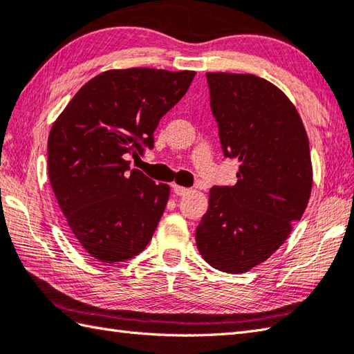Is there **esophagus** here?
I'll use <instances>...</instances> for the list:
<instances>
[{"instance_id": "obj_1", "label": "esophagus", "mask_w": 354, "mask_h": 354, "mask_svg": "<svg viewBox=\"0 0 354 354\" xmlns=\"http://www.w3.org/2000/svg\"><path fill=\"white\" fill-rule=\"evenodd\" d=\"M172 191H174L176 196H185L189 192L188 188H185V186H178V185H172Z\"/></svg>"}]
</instances>
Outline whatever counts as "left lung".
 Wrapping results in <instances>:
<instances>
[{
	"label": "left lung",
	"mask_w": 354,
	"mask_h": 354,
	"mask_svg": "<svg viewBox=\"0 0 354 354\" xmlns=\"http://www.w3.org/2000/svg\"><path fill=\"white\" fill-rule=\"evenodd\" d=\"M225 157L239 165L234 186H214L196 230L216 270L246 272L274 254L308 205L313 166L295 104L252 73H206Z\"/></svg>",
	"instance_id": "8db88e82"
}]
</instances>
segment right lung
Returning a JSON list of instances; mask_svg holds the SVG:
<instances>
[{"label":"right lung","instance_id":"1","mask_svg":"<svg viewBox=\"0 0 354 354\" xmlns=\"http://www.w3.org/2000/svg\"><path fill=\"white\" fill-rule=\"evenodd\" d=\"M194 71L112 69L82 86L52 124L48 172L78 245L100 262L132 259L149 243L169 198L126 156L154 148V131Z\"/></svg>","mask_w":354,"mask_h":354}]
</instances>
